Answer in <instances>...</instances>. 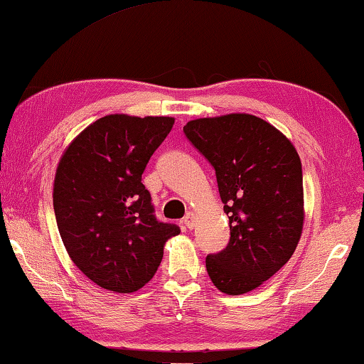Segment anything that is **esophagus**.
Returning a JSON list of instances; mask_svg holds the SVG:
<instances>
[{
	"label": "esophagus",
	"instance_id": "34e87169",
	"mask_svg": "<svg viewBox=\"0 0 364 364\" xmlns=\"http://www.w3.org/2000/svg\"><path fill=\"white\" fill-rule=\"evenodd\" d=\"M195 223H196V214L195 213H187L186 214V218H183V224H186V228L187 229H192L193 225H195Z\"/></svg>",
	"mask_w": 364,
	"mask_h": 364
}]
</instances>
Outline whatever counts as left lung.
<instances>
[{
    "instance_id": "1",
    "label": "left lung",
    "mask_w": 364,
    "mask_h": 364,
    "mask_svg": "<svg viewBox=\"0 0 364 364\" xmlns=\"http://www.w3.org/2000/svg\"><path fill=\"white\" fill-rule=\"evenodd\" d=\"M183 132L216 171L230 225L229 245L206 258L208 276L223 294H248L281 269L300 242L299 153L281 130L245 112L193 119Z\"/></svg>"
}]
</instances>
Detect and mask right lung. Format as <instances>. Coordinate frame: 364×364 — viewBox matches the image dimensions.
I'll use <instances>...</instances> for the list:
<instances>
[{"label":"right lung","mask_w":364,"mask_h":364,"mask_svg":"<svg viewBox=\"0 0 364 364\" xmlns=\"http://www.w3.org/2000/svg\"><path fill=\"white\" fill-rule=\"evenodd\" d=\"M174 117L108 114L85 127L59 159L53 205L73 263L101 289L132 294L156 272L176 224L156 221L141 183Z\"/></svg>","instance_id":"obj_1"}]
</instances>
